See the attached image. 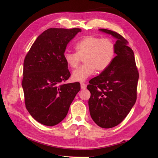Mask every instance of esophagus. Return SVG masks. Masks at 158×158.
Returning a JSON list of instances; mask_svg holds the SVG:
<instances>
[{
	"label": "esophagus",
	"instance_id": "1",
	"mask_svg": "<svg viewBox=\"0 0 158 158\" xmlns=\"http://www.w3.org/2000/svg\"><path fill=\"white\" fill-rule=\"evenodd\" d=\"M86 85L84 83V82H81V88L82 89H84L86 88Z\"/></svg>",
	"mask_w": 158,
	"mask_h": 158
}]
</instances>
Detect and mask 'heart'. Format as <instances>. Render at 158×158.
I'll use <instances>...</instances> for the list:
<instances>
[{"label":"heart","mask_w":158,"mask_h":158,"mask_svg":"<svg viewBox=\"0 0 158 158\" xmlns=\"http://www.w3.org/2000/svg\"><path fill=\"white\" fill-rule=\"evenodd\" d=\"M76 52L65 51L63 57L70 68H76L81 61L84 64L74 70L72 79L81 82L87 79L95 72H103L113 61L116 52L115 44L109 38L86 36L75 44Z\"/></svg>","instance_id":"heart-1"}]
</instances>
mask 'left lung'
Returning a JSON list of instances; mask_svg holds the SVG:
<instances>
[{
  "instance_id": "obj_1",
  "label": "left lung",
  "mask_w": 158,
  "mask_h": 158,
  "mask_svg": "<svg viewBox=\"0 0 158 158\" xmlns=\"http://www.w3.org/2000/svg\"><path fill=\"white\" fill-rule=\"evenodd\" d=\"M117 39V54L108 68L89 81L88 101L91 117L97 125L105 129L118 126L136 102L139 73L134 52L127 41L118 32L100 29Z\"/></svg>"
}]
</instances>
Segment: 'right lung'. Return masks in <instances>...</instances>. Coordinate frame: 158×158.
I'll use <instances>...</instances> for the list:
<instances>
[{
  "instance_id": "add662e5",
  "label": "right lung",
  "mask_w": 158,
  "mask_h": 158,
  "mask_svg": "<svg viewBox=\"0 0 158 158\" xmlns=\"http://www.w3.org/2000/svg\"><path fill=\"white\" fill-rule=\"evenodd\" d=\"M81 29L50 28L37 38L23 61L22 86L25 105L37 122L47 126L61 122L81 89L78 82L64 84L70 76L63 54Z\"/></svg>"
}]
</instances>
